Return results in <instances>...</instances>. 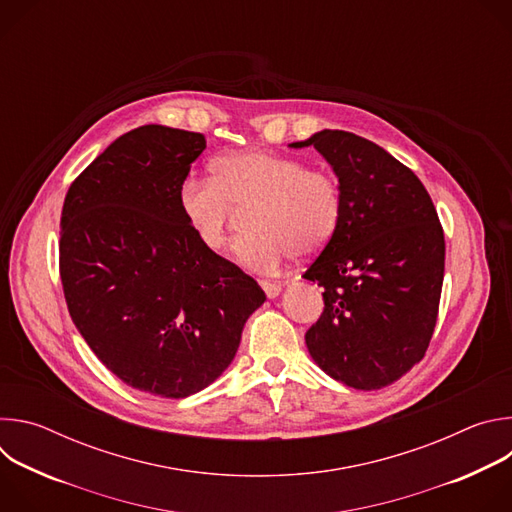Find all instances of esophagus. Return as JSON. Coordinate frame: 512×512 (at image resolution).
<instances>
[{
	"mask_svg": "<svg viewBox=\"0 0 512 512\" xmlns=\"http://www.w3.org/2000/svg\"><path fill=\"white\" fill-rule=\"evenodd\" d=\"M259 285L263 287V291L267 294V298H277L279 291H281V285L279 283H273V281H259Z\"/></svg>",
	"mask_w": 512,
	"mask_h": 512,
	"instance_id": "34e87169",
	"label": "esophagus"
}]
</instances>
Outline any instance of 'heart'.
Returning a JSON list of instances; mask_svg holds the SVG:
<instances>
[{
    "label": "heart",
    "instance_id": "heart-1",
    "mask_svg": "<svg viewBox=\"0 0 512 512\" xmlns=\"http://www.w3.org/2000/svg\"><path fill=\"white\" fill-rule=\"evenodd\" d=\"M180 212L198 243L218 253L229 239L233 208H247L237 261L275 273L296 253L312 257L336 235L344 194L326 170L263 150L233 152L212 162V178L188 176L178 192Z\"/></svg>",
    "mask_w": 512,
    "mask_h": 512
}]
</instances>
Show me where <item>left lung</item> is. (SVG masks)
Returning <instances> with one entry per match:
<instances>
[{
    "mask_svg": "<svg viewBox=\"0 0 512 512\" xmlns=\"http://www.w3.org/2000/svg\"><path fill=\"white\" fill-rule=\"evenodd\" d=\"M308 145L332 166L344 210L334 239L304 273L324 287V312L306 344L334 381L383 389L429 346L444 283V231L419 178L377 143L324 129L289 148Z\"/></svg>",
    "mask_w": 512,
    "mask_h": 512,
    "instance_id": "obj_1",
    "label": "left lung"
}]
</instances>
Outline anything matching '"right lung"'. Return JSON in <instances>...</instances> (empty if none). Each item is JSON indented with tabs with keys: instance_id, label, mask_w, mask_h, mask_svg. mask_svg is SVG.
I'll return each instance as SVG.
<instances>
[{
	"instance_id": "obj_1",
	"label": "right lung",
	"mask_w": 512,
	"mask_h": 512,
	"mask_svg": "<svg viewBox=\"0 0 512 512\" xmlns=\"http://www.w3.org/2000/svg\"><path fill=\"white\" fill-rule=\"evenodd\" d=\"M206 150L202 133L141 125L70 184L60 216V279L72 322L133 389L182 399L233 362L265 291L206 251L178 192Z\"/></svg>"
}]
</instances>
